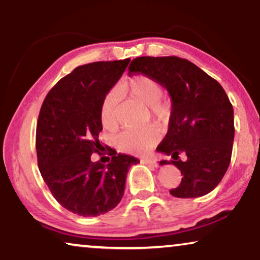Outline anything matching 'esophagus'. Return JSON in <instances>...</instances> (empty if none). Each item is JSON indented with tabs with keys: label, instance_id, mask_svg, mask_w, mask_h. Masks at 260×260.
<instances>
[{
	"label": "esophagus",
	"instance_id": "34e87169",
	"mask_svg": "<svg viewBox=\"0 0 260 260\" xmlns=\"http://www.w3.org/2000/svg\"><path fill=\"white\" fill-rule=\"evenodd\" d=\"M142 162H143L144 165H148V166H151V167H157V162H156L155 159H143Z\"/></svg>",
	"mask_w": 260,
	"mask_h": 260
}]
</instances>
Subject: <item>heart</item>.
<instances>
[{
  "label": "heart",
  "mask_w": 260,
  "mask_h": 260,
  "mask_svg": "<svg viewBox=\"0 0 260 260\" xmlns=\"http://www.w3.org/2000/svg\"><path fill=\"white\" fill-rule=\"evenodd\" d=\"M118 92L148 105L151 116L159 124H166L172 116V103L161 98L162 86L157 80L147 74H136L126 78L119 85ZM101 120L105 129H113L117 124L116 94L111 92L104 98L101 106ZM158 141V131L155 126L142 130H125L116 138V144L122 151L129 154L143 152Z\"/></svg>",
  "instance_id": "heart-1"
}]
</instances>
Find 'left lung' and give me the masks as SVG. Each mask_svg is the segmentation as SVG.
Listing matches in <instances>:
<instances>
[{
	"label": "left lung",
	"mask_w": 260,
	"mask_h": 260,
	"mask_svg": "<svg viewBox=\"0 0 260 260\" xmlns=\"http://www.w3.org/2000/svg\"><path fill=\"white\" fill-rule=\"evenodd\" d=\"M147 74L167 88L172 98L168 133L157 150L172 156L159 165H174L183 177L170 189L175 198H199L218 186L232 156L233 106L215 79L179 56H140L129 76ZM186 155L184 161L179 155Z\"/></svg>",
	"instance_id": "left-lung-1"
}]
</instances>
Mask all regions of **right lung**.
Listing matches in <instances>:
<instances>
[{"label": "right lung", "instance_id": "right-lung-1", "mask_svg": "<svg viewBox=\"0 0 260 260\" xmlns=\"http://www.w3.org/2000/svg\"><path fill=\"white\" fill-rule=\"evenodd\" d=\"M130 59L78 66L46 95L37 125L41 176L56 201L80 216L111 211L124 194L127 170L140 163L110 148L108 165L92 162L103 130L101 106Z\"/></svg>", "mask_w": 260, "mask_h": 260}]
</instances>
